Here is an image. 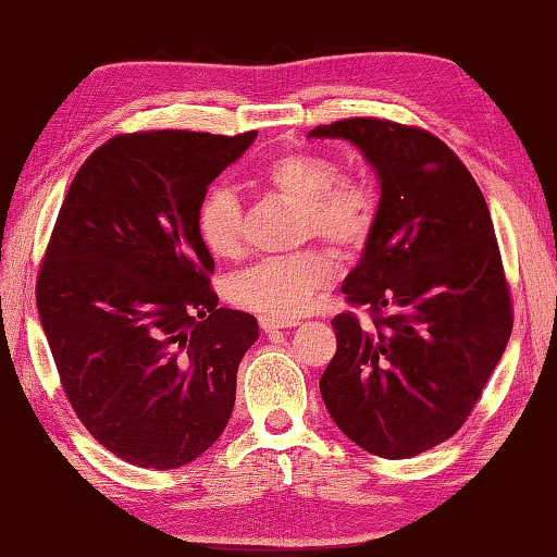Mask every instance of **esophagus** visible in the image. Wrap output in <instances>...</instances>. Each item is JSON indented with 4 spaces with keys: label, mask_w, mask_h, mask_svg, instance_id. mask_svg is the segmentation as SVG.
<instances>
[{
    "label": "esophagus",
    "mask_w": 557,
    "mask_h": 557,
    "mask_svg": "<svg viewBox=\"0 0 557 557\" xmlns=\"http://www.w3.org/2000/svg\"><path fill=\"white\" fill-rule=\"evenodd\" d=\"M297 322H277V319H270V317H260V329L265 334H275L280 329H287V326H295Z\"/></svg>",
    "instance_id": "34e87169"
}]
</instances>
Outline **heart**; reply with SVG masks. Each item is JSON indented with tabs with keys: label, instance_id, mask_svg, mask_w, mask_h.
<instances>
[{
	"label": "heart",
	"instance_id": "1",
	"mask_svg": "<svg viewBox=\"0 0 557 557\" xmlns=\"http://www.w3.org/2000/svg\"><path fill=\"white\" fill-rule=\"evenodd\" d=\"M270 188L301 206V231L319 235L342 250L371 240L381 219L379 191L358 176H342L332 157L289 152L265 166ZM196 225L213 258L233 260L243 250V209L231 188L215 186L196 213ZM336 277V260L326 248H305L292 256L265 258L231 282V299L252 314L295 322L314 307L317 295Z\"/></svg>",
	"mask_w": 557,
	"mask_h": 557
}]
</instances>
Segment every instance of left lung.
<instances>
[{
    "instance_id": "left-lung-1",
    "label": "left lung",
    "mask_w": 557,
    "mask_h": 557,
    "mask_svg": "<svg viewBox=\"0 0 557 557\" xmlns=\"http://www.w3.org/2000/svg\"><path fill=\"white\" fill-rule=\"evenodd\" d=\"M381 178V219L342 292L366 307L332 319L336 354L319 391L358 447L405 459L465 425L508 344L511 289L482 188L432 132L381 117L319 125Z\"/></svg>"
}]
</instances>
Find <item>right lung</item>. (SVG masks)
<instances>
[{"label":"right lung","mask_w":557,"mask_h":557,"mask_svg":"<svg viewBox=\"0 0 557 557\" xmlns=\"http://www.w3.org/2000/svg\"><path fill=\"white\" fill-rule=\"evenodd\" d=\"M256 137H110L75 174L46 245L36 307L61 388L90 435L135 467H184L228 425L258 322L219 307L196 213Z\"/></svg>","instance_id":"right-lung-1"}]
</instances>
